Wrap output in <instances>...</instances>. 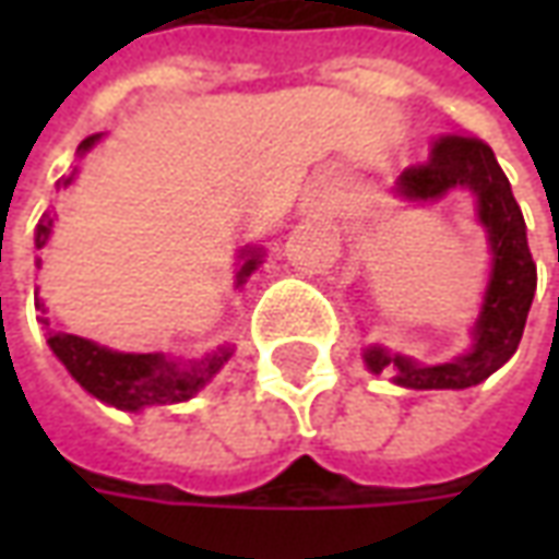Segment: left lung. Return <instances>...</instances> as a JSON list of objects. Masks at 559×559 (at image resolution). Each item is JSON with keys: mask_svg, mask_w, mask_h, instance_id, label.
<instances>
[{"mask_svg": "<svg viewBox=\"0 0 559 559\" xmlns=\"http://www.w3.org/2000/svg\"><path fill=\"white\" fill-rule=\"evenodd\" d=\"M455 188H467L476 197V215L488 233L491 278L485 287L479 320L473 326V347L443 365H419L368 347L365 365L371 374L395 371V383L407 389H467L503 368L521 344L527 311L536 293V263L527 245V224L512 197V185L493 158L491 146L479 138L445 134L433 140L425 164H413L401 173L395 194L404 200H440Z\"/></svg>", "mask_w": 559, "mask_h": 559, "instance_id": "1", "label": "left lung"}]
</instances>
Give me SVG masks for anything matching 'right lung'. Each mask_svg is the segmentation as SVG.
I'll list each match as a JSON object with an SVG mask.
<instances>
[{
	"label": "right lung",
	"instance_id": "add662e5",
	"mask_svg": "<svg viewBox=\"0 0 559 559\" xmlns=\"http://www.w3.org/2000/svg\"><path fill=\"white\" fill-rule=\"evenodd\" d=\"M98 140L102 134L83 140L78 148L80 155H86ZM71 179H74V173L62 176L59 185L66 188L71 185ZM50 233H53V212H44L35 227V248H44ZM239 257H242V266L236 272V287H242L248 275L263 263V248H242ZM35 263L41 266V260H35ZM35 308H44L38 293H35ZM47 344L56 353V359L66 365L68 374L74 377L90 395L128 413L194 399L233 356L230 344H221L218 350L206 353L200 359H170L164 353H116L90 338L68 335V332H53Z\"/></svg>",
	"mask_w": 559,
	"mask_h": 559
}]
</instances>
